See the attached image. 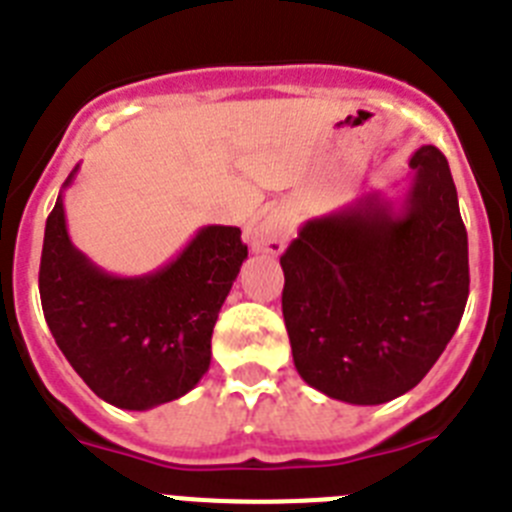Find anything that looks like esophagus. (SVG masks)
Wrapping results in <instances>:
<instances>
[{"label": "esophagus", "mask_w": 512, "mask_h": 512, "mask_svg": "<svg viewBox=\"0 0 512 512\" xmlns=\"http://www.w3.org/2000/svg\"><path fill=\"white\" fill-rule=\"evenodd\" d=\"M292 238V220L284 210H271L251 230L253 251L279 256Z\"/></svg>", "instance_id": "esophagus-1"}]
</instances>
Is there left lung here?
I'll return each instance as SVG.
<instances>
[{"instance_id": "1", "label": "left lung", "mask_w": 512, "mask_h": 512, "mask_svg": "<svg viewBox=\"0 0 512 512\" xmlns=\"http://www.w3.org/2000/svg\"><path fill=\"white\" fill-rule=\"evenodd\" d=\"M279 264L292 359L310 387L351 405L413 390L469 297L467 228L446 156L420 146L400 205L372 192L307 220Z\"/></svg>"}]
</instances>
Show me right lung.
I'll return each instance as SVG.
<instances>
[{"mask_svg":"<svg viewBox=\"0 0 512 512\" xmlns=\"http://www.w3.org/2000/svg\"><path fill=\"white\" fill-rule=\"evenodd\" d=\"M63 189L45 220L38 277L58 348L89 390L115 408L151 410L179 400L210 369L217 312L248 259L241 228L205 225L161 269L115 277L71 243Z\"/></svg>","mask_w":512,"mask_h":512,"instance_id":"obj_1","label":"right lung"}]
</instances>
